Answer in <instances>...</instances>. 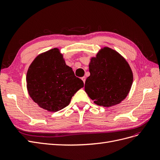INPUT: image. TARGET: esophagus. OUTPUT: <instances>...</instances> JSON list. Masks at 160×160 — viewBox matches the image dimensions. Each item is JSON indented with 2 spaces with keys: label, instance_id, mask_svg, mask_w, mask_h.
Listing matches in <instances>:
<instances>
[{
  "label": "esophagus",
  "instance_id": "1",
  "mask_svg": "<svg viewBox=\"0 0 160 160\" xmlns=\"http://www.w3.org/2000/svg\"><path fill=\"white\" fill-rule=\"evenodd\" d=\"M81 79H82V81H83V83H85V77H81Z\"/></svg>",
  "mask_w": 160,
  "mask_h": 160
}]
</instances>
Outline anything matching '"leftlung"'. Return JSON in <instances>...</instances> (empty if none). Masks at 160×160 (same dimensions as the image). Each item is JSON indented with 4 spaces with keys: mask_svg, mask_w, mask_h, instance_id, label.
Listing matches in <instances>:
<instances>
[{
    "mask_svg": "<svg viewBox=\"0 0 160 160\" xmlns=\"http://www.w3.org/2000/svg\"><path fill=\"white\" fill-rule=\"evenodd\" d=\"M90 76L85 91L97 105L111 107L123 101L133 83V72L128 62L118 52L105 47L91 58Z\"/></svg>",
    "mask_w": 160,
    "mask_h": 160,
    "instance_id": "obj_1",
    "label": "left lung"
}]
</instances>
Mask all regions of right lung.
Instances as JSON below:
<instances>
[{
  "label": "right lung",
  "mask_w": 160,
  "mask_h": 160,
  "mask_svg": "<svg viewBox=\"0 0 160 160\" xmlns=\"http://www.w3.org/2000/svg\"><path fill=\"white\" fill-rule=\"evenodd\" d=\"M83 86L57 48L37 56L27 71L28 94L41 108L51 112L67 107Z\"/></svg>",
  "instance_id": "right-lung-1"
}]
</instances>
